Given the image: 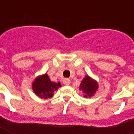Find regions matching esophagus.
Returning <instances> with one entry per match:
<instances>
[{"mask_svg":"<svg viewBox=\"0 0 134 134\" xmlns=\"http://www.w3.org/2000/svg\"><path fill=\"white\" fill-rule=\"evenodd\" d=\"M63 83L65 84V85L68 86L70 83V80L69 79H64V80H63Z\"/></svg>","mask_w":134,"mask_h":134,"instance_id":"1","label":"esophagus"}]
</instances>
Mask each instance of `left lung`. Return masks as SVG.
<instances>
[{
    "label": "left lung",
    "instance_id": "left-lung-1",
    "mask_svg": "<svg viewBox=\"0 0 134 134\" xmlns=\"http://www.w3.org/2000/svg\"><path fill=\"white\" fill-rule=\"evenodd\" d=\"M97 88L98 85L97 82L92 79L88 76H86V77L84 78L80 85V90H83L84 93L86 94L84 95L85 97H92L95 93Z\"/></svg>",
    "mask_w": 134,
    "mask_h": 134
}]
</instances>
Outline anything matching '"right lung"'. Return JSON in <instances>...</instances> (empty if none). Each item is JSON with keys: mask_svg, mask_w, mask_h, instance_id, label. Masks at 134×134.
<instances>
[{"mask_svg": "<svg viewBox=\"0 0 134 134\" xmlns=\"http://www.w3.org/2000/svg\"><path fill=\"white\" fill-rule=\"evenodd\" d=\"M60 86V83H57L52 82L47 74H44L35 80L32 83V90L40 97L47 99L51 97L53 94V92L57 90Z\"/></svg>", "mask_w": 134, "mask_h": 134, "instance_id": "obj_1", "label": "right lung"}]
</instances>
